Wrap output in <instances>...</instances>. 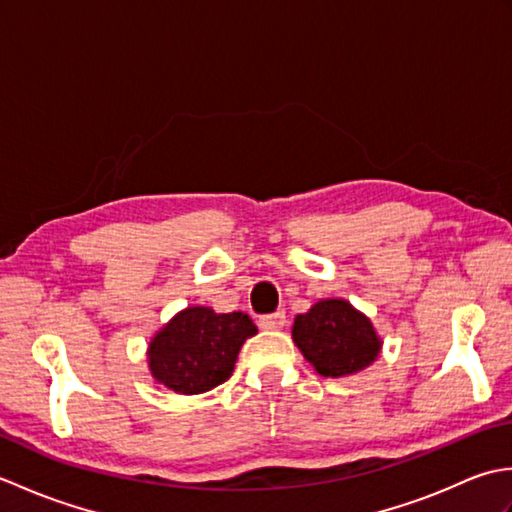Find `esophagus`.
Instances as JSON below:
<instances>
[{
    "instance_id": "34e87169",
    "label": "esophagus",
    "mask_w": 512,
    "mask_h": 512,
    "mask_svg": "<svg viewBox=\"0 0 512 512\" xmlns=\"http://www.w3.org/2000/svg\"><path fill=\"white\" fill-rule=\"evenodd\" d=\"M286 325V312H275L259 317V328L262 330H281Z\"/></svg>"
}]
</instances>
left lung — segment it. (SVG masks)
Here are the masks:
<instances>
[{"instance_id": "obj_1", "label": "left lung", "mask_w": 512, "mask_h": 512, "mask_svg": "<svg viewBox=\"0 0 512 512\" xmlns=\"http://www.w3.org/2000/svg\"><path fill=\"white\" fill-rule=\"evenodd\" d=\"M292 341L325 378L363 372L383 350L374 323L345 299H321L306 314H297Z\"/></svg>"}]
</instances>
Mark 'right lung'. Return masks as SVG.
<instances>
[{"label":"right lung","mask_w":512,"mask_h":512,"mask_svg":"<svg viewBox=\"0 0 512 512\" xmlns=\"http://www.w3.org/2000/svg\"><path fill=\"white\" fill-rule=\"evenodd\" d=\"M257 325L244 312L189 306L151 336L147 367L158 385L182 396L211 391L231 378L237 354Z\"/></svg>","instance_id":"1"}]
</instances>
